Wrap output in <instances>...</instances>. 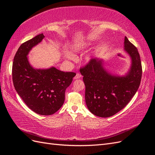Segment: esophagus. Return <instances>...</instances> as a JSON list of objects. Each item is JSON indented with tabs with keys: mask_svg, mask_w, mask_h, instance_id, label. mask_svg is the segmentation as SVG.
<instances>
[{
	"mask_svg": "<svg viewBox=\"0 0 155 155\" xmlns=\"http://www.w3.org/2000/svg\"><path fill=\"white\" fill-rule=\"evenodd\" d=\"M81 77V75L80 73H77L76 75H75V76L74 77L75 80H76V79H80Z\"/></svg>",
	"mask_w": 155,
	"mask_h": 155,
	"instance_id": "34e87169",
	"label": "esophagus"
}]
</instances>
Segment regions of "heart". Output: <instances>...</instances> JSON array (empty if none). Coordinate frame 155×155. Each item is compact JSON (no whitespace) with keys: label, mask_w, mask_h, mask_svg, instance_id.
Wrapping results in <instances>:
<instances>
[{"label":"heart","mask_w":155,"mask_h":155,"mask_svg":"<svg viewBox=\"0 0 155 155\" xmlns=\"http://www.w3.org/2000/svg\"><path fill=\"white\" fill-rule=\"evenodd\" d=\"M80 49H81L80 47H79L78 46H75V47H74L71 48V51H72L73 52H78V51H80ZM65 56H66V58H69V59H71V58H73L72 54H70V53H67V54H65Z\"/></svg>","instance_id":"obj_1"}]
</instances>
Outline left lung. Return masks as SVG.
I'll use <instances>...</instances> for the list:
<instances>
[{
	"label": "left lung",
	"instance_id": "1",
	"mask_svg": "<svg viewBox=\"0 0 155 155\" xmlns=\"http://www.w3.org/2000/svg\"><path fill=\"white\" fill-rule=\"evenodd\" d=\"M124 49L130 56L131 66L124 76L112 75L104 68L102 60L93 58L80 68L85 85V103L94 115L107 118L129 103L140 85L142 66L137 48L124 39Z\"/></svg>",
	"mask_w": 155,
	"mask_h": 155
}]
</instances>
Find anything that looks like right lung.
Segmentation results:
<instances>
[{"mask_svg":"<svg viewBox=\"0 0 155 155\" xmlns=\"http://www.w3.org/2000/svg\"><path fill=\"white\" fill-rule=\"evenodd\" d=\"M43 33L25 41L19 47L12 64L15 89L27 106L40 115H51L64 104L66 89L76 74L64 72L54 67L35 69L29 64L28 54L43 40Z\"/></svg>","mask_w":155,"mask_h":155,"instance_id":"1","label":"right lung"}]
</instances>
